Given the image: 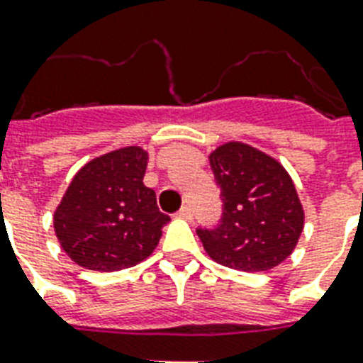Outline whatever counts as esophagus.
I'll list each match as a JSON object with an SVG mask.
<instances>
[{"mask_svg":"<svg viewBox=\"0 0 363 363\" xmlns=\"http://www.w3.org/2000/svg\"><path fill=\"white\" fill-rule=\"evenodd\" d=\"M177 216H179V218H184V220H192V216H194L192 207H188V205H184V207H181V209H179Z\"/></svg>","mask_w":363,"mask_h":363,"instance_id":"1","label":"esophagus"}]
</instances>
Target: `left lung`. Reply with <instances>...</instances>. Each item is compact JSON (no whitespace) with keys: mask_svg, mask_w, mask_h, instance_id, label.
I'll return each mask as SVG.
<instances>
[{"mask_svg":"<svg viewBox=\"0 0 363 363\" xmlns=\"http://www.w3.org/2000/svg\"><path fill=\"white\" fill-rule=\"evenodd\" d=\"M220 188L222 216L198 228L211 258L239 271H267L292 254L303 232V207L277 160L245 143H226L209 156Z\"/></svg>","mask_w":363,"mask_h":363,"instance_id":"left-lung-1","label":"left lung"}]
</instances>
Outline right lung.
Returning a JSON list of instances; mask_svg holds the SVG:
<instances>
[{
	"instance_id": "add662e5",
	"label": "right lung",
	"mask_w": 363,
	"mask_h": 363,
	"mask_svg": "<svg viewBox=\"0 0 363 363\" xmlns=\"http://www.w3.org/2000/svg\"><path fill=\"white\" fill-rule=\"evenodd\" d=\"M148 154L125 147L88 162L54 213L60 245L75 264L118 271L145 259L169 222L143 184Z\"/></svg>"
}]
</instances>
